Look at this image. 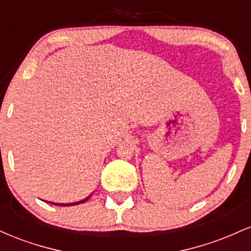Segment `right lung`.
I'll list each match as a JSON object with an SVG mask.
<instances>
[{"mask_svg":"<svg viewBox=\"0 0 251 251\" xmlns=\"http://www.w3.org/2000/svg\"><path fill=\"white\" fill-rule=\"evenodd\" d=\"M91 197V196H89ZM89 197L85 198L83 201H76V203H71V204H59V203H51L54 204V205H61V206H70V205H77V204H81V203H85V201H87L89 200ZM48 203H50V201H48Z\"/></svg>","mask_w":251,"mask_h":251,"instance_id":"obj_1","label":"right lung"}]
</instances>
